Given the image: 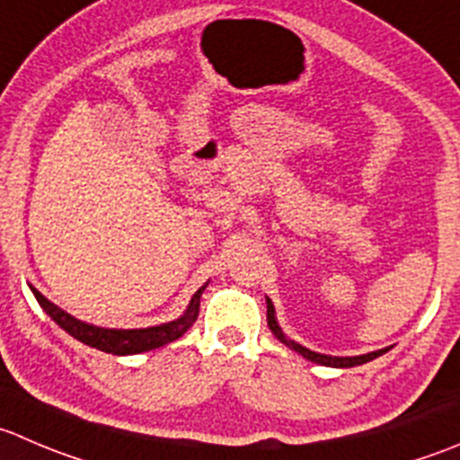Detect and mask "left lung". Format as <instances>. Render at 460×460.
Returning a JSON list of instances; mask_svg holds the SVG:
<instances>
[{
  "mask_svg": "<svg viewBox=\"0 0 460 460\" xmlns=\"http://www.w3.org/2000/svg\"><path fill=\"white\" fill-rule=\"evenodd\" d=\"M267 323H270V330L276 334V339H280V341L285 343V346H289L292 350H296L298 355H303L305 359H310V362L314 364H323V367H334V368H350V367H359V364H367L371 362V359L380 358V355H385L389 349H382V350H376V353H367V355H358V358H332V355H321V353H314V350L305 349V346H301V343L292 341V339H288L283 334V330H280L279 321H276L274 316V305H271V301L267 298Z\"/></svg>",
  "mask_w": 460,
  "mask_h": 460,
  "instance_id": "obj_1",
  "label": "left lung"
}]
</instances>
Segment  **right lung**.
<instances>
[{
	"label": "right lung",
	"mask_w": 460,
	"mask_h": 460,
	"mask_svg": "<svg viewBox=\"0 0 460 460\" xmlns=\"http://www.w3.org/2000/svg\"><path fill=\"white\" fill-rule=\"evenodd\" d=\"M29 288L31 292H33V296L38 298L40 307H42V310L47 312V314L74 339L87 343V346H92V349L102 350V353L137 355V353H146V350L159 349V346H166V343L180 339L181 334L195 323V319H198L199 296H202L207 285H202V288L193 294L189 307H186V312L180 316V319L168 321V323H162V325H153V328H135V330L98 328V325L84 323V321L71 316L69 312L60 310V307H58L56 303L49 301V298H44L33 285H29Z\"/></svg>",
	"instance_id": "right-lung-1"
}]
</instances>
